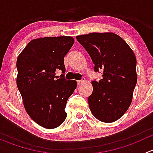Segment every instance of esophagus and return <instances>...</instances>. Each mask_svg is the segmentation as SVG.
<instances>
[{
    "label": "esophagus",
    "instance_id": "esophagus-1",
    "mask_svg": "<svg viewBox=\"0 0 153 153\" xmlns=\"http://www.w3.org/2000/svg\"><path fill=\"white\" fill-rule=\"evenodd\" d=\"M84 81H85V78H82L81 81H77V83H78V85H81V84H82L83 83H84Z\"/></svg>",
    "mask_w": 153,
    "mask_h": 153
}]
</instances>
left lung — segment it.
<instances>
[{
    "instance_id": "8db88e82",
    "label": "left lung",
    "mask_w": 153,
    "mask_h": 153,
    "mask_svg": "<svg viewBox=\"0 0 153 153\" xmlns=\"http://www.w3.org/2000/svg\"><path fill=\"white\" fill-rule=\"evenodd\" d=\"M95 64L102 69L99 81H92V93L88 98L89 109L98 120L112 123L127 111L137 83L136 58L123 38L112 32L76 36Z\"/></svg>"
}]
</instances>
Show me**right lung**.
Segmentation results:
<instances>
[{
    "label": "right lung",
    "instance_id": "right-lung-1",
    "mask_svg": "<svg viewBox=\"0 0 153 153\" xmlns=\"http://www.w3.org/2000/svg\"><path fill=\"white\" fill-rule=\"evenodd\" d=\"M70 36L45 37L31 41L17 59V86L31 118L46 129L65 121L67 100L77 86L75 81L55 79L56 70L66 71L64 58L74 44Z\"/></svg>",
    "mask_w": 153,
    "mask_h": 153
}]
</instances>
